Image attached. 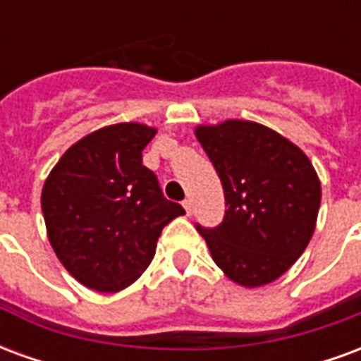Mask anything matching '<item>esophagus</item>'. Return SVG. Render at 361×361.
<instances>
[{
	"label": "esophagus",
	"instance_id": "obj_1",
	"mask_svg": "<svg viewBox=\"0 0 361 361\" xmlns=\"http://www.w3.org/2000/svg\"><path fill=\"white\" fill-rule=\"evenodd\" d=\"M183 209L188 212V216H191V214H193V201H191V199H185V201H183Z\"/></svg>",
	"mask_w": 361,
	"mask_h": 361
}]
</instances>
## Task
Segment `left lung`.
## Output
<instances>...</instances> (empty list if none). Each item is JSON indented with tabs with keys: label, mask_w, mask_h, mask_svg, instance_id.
Masks as SVG:
<instances>
[{
	"label": "left lung",
	"mask_w": 361,
	"mask_h": 361,
	"mask_svg": "<svg viewBox=\"0 0 361 361\" xmlns=\"http://www.w3.org/2000/svg\"><path fill=\"white\" fill-rule=\"evenodd\" d=\"M216 168L226 212L216 228L197 226L212 261L245 288L265 286L302 255L315 232L321 181L300 147L245 119L197 126Z\"/></svg>",
	"instance_id": "left-lung-1"
}]
</instances>
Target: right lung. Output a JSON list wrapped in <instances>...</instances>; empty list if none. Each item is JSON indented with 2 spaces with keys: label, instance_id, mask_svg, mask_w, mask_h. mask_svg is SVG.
Wrapping results in <instances>:
<instances>
[{
  "label": "right lung",
  "instance_id": "obj_1",
  "mask_svg": "<svg viewBox=\"0 0 361 361\" xmlns=\"http://www.w3.org/2000/svg\"><path fill=\"white\" fill-rule=\"evenodd\" d=\"M157 129L137 121L92 131L66 150L42 188L48 240L82 286L119 292L150 265L162 228L185 211L142 166Z\"/></svg>",
  "mask_w": 361,
  "mask_h": 361
}]
</instances>
